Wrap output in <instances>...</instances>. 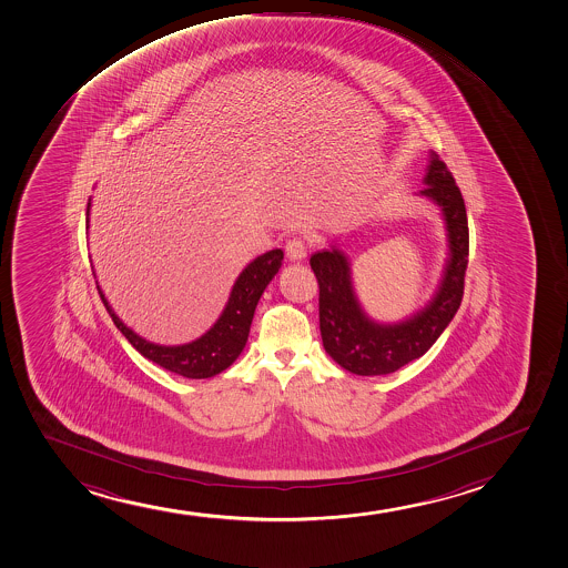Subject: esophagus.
Here are the masks:
<instances>
[{"mask_svg":"<svg viewBox=\"0 0 568 568\" xmlns=\"http://www.w3.org/2000/svg\"><path fill=\"white\" fill-rule=\"evenodd\" d=\"M308 242L305 239H292L286 242V257L290 261H301L307 257Z\"/></svg>","mask_w":568,"mask_h":568,"instance_id":"esophagus-1","label":"esophagus"}]
</instances>
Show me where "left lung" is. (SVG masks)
<instances>
[{"label": "left lung", "instance_id": "obj_1", "mask_svg": "<svg viewBox=\"0 0 568 568\" xmlns=\"http://www.w3.org/2000/svg\"><path fill=\"white\" fill-rule=\"evenodd\" d=\"M423 183L417 195L442 210L447 236L444 271L424 307L398 322H378L362 307L354 287L353 263L339 246L329 244V248L311 255V267L320 286L322 343L326 353L354 375H386L420 358L460 307L469 246L464 199L455 178L434 151Z\"/></svg>", "mask_w": 568, "mask_h": 568}]
</instances>
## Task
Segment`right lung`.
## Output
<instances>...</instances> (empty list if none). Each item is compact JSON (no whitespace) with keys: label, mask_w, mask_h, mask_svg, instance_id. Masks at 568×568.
I'll return each instance as SVG.
<instances>
[{"label":"right lung","mask_w":568,"mask_h":568,"mask_svg":"<svg viewBox=\"0 0 568 568\" xmlns=\"http://www.w3.org/2000/svg\"><path fill=\"white\" fill-rule=\"evenodd\" d=\"M89 215H91V199L87 204V229H89ZM282 260H284V252L276 248L250 261L236 276L227 303L222 314L210 326L209 332L183 345H159L138 335L132 327L126 326L123 320L119 318L99 282L97 287L113 324L144 358L182 377L210 378L225 372L229 365H233V362L241 356L248 341L255 307L268 282L273 281L274 274L282 267Z\"/></svg>","instance_id":"obj_1"}]
</instances>
